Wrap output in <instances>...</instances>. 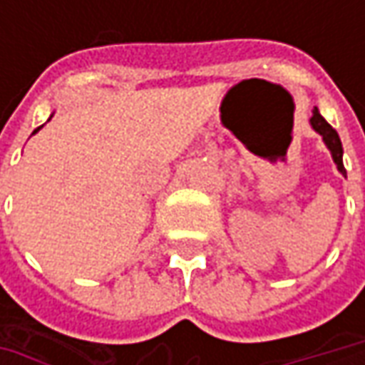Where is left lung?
I'll return each instance as SVG.
<instances>
[{"mask_svg": "<svg viewBox=\"0 0 365 365\" xmlns=\"http://www.w3.org/2000/svg\"><path fill=\"white\" fill-rule=\"evenodd\" d=\"M311 125H313V130H315L321 138H323V142H325V146L329 148L331 156H333V162L337 164V170L341 173V175H347L344 168V146H341V140H339V133L335 132L333 128H331L329 123L325 121V118L319 113V109H313V118H311Z\"/></svg>", "mask_w": 365, "mask_h": 365, "instance_id": "obj_1", "label": "left lung"}]
</instances>
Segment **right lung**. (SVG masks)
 <instances>
[{"instance_id":"1","label":"right lung","mask_w":365,"mask_h":365,"mask_svg":"<svg viewBox=\"0 0 365 365\" xmlns=\"http://www.w3.org/2000/svg\"><path fill=\"white\" fill-rule=\"evenodd\" d=\"M40 128H42V125H40ZM40 128H36V130H34V133H36V132H38V130H40Z\"/></svg>"}]
</instances>
